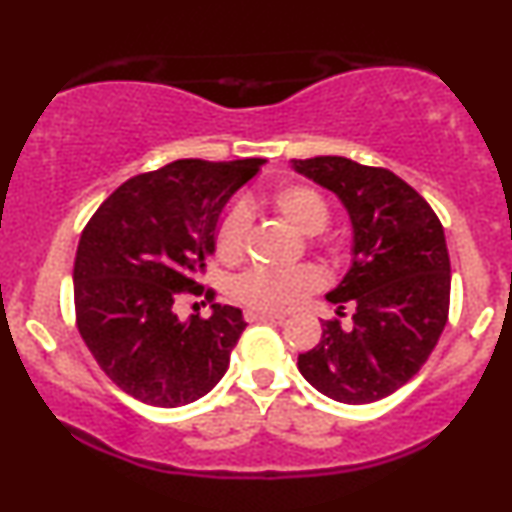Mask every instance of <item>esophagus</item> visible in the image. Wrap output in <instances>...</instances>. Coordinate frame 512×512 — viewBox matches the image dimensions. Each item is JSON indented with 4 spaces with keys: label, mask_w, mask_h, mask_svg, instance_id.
I'll return each instance as SVG.
<instances>
[{
    "label": "esophagus",
    "mask_w": 512,
    "mask_h": 512,
    "mask_svg": "<svg viewBox=\"0 0 512 512\" xmlns=\"http://www.w3.org/2000/svg\"><path fill=\"white\" fill-rule=\"evenodd\" d=\"M245 320H248V322H264V320L284 322L286 315H281V313H257V310H248V313H245Z\"/></svg>",
    "instance_id": "esophagus-1"
}]
</instances>
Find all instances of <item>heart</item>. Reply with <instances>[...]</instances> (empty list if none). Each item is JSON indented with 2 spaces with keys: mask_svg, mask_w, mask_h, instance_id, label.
I'll list each match as a JSON object with an SVG mask.
<instances>
[{
  "mask_svg": "<svg viewBox=\"0 0 512 512\" xmlns=\"http://www.w3.org/2000/svg\"><path fill=\"white\" fill-rule=\"evenodd\" d=\"M269 207L303 236H315L330 223V204L310 185H281L269 195ZM250 233V211L233 204L221 214L214 231L216 257L226 264L243 260ZM320 286L313 267L293 269H250L236 281V298L252 310L279 313L303 301Z\"/></svg>",
  "mask_w": 512,
  "mask_h": 512,
  "instance_id": "1",
  "label": "heart"
}]
</instances>
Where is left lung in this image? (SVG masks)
<instances>
[{"label":"left lung","instance_id":"8db88e82","mask_svg":"<svg viewBox=\"0 0 512 512\" xmlns=\"http://www.w3.org/2000/svg\"><path fill=\"white\" fill-rule=\"evenodd\" d=\"M291 166L342 199L354 231L351 267L327 301L354 308V325L322 322L298 370L334 402H378L409 383L436 349L450 308V257L436 211L387 168L344 156Z\"/></svg>","mask_w":512,"mask_h":512}]
</instances>
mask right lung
<instances>
[{
    "mask_svg": "<svg viewBox=\"0 0 512 512\" xmlns=\"http://www.w3.org/2000/svg\"><path fill=\"white\" fill-rule=\"evenodd\" d=\"M264 158H182L134 175L98 207L74 260L76 327L113 383L151 407H182L214 390L245 325L240 308L211 305L180 320L199 296L221 211ZM214 298V296H211Z\"/></svg>",
    "mask_w": 512,
    "mask_h": 512,
    "instance_id": "right-lung-1",
    "label": "right lung"
}]
</instances>
